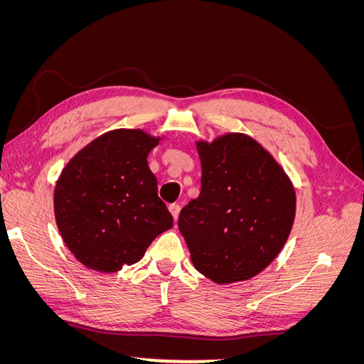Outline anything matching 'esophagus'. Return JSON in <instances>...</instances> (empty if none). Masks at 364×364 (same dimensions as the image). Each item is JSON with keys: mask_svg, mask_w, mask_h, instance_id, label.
Wrapping results in <instances>:
<instances>
[{"mask_svg": "<svg viewBox=\"0 0 364 364\" xmlns=\"http://www.w3.org/2000/svg\"><path fill=\"white\" fill-rule=\"evenodd\" d=\"M168 209H170V213H171L173 218H174V220H178L179 213H181V206H179L178 203H171V205L168 206Z\"/></svg>", "mask_w": 364, "mask_h": 364, "instance_id": "1", "label": "esophagus"}]
</instances>
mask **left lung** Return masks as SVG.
Here are the masks:
<instances>
[{
	"label": "left lung",
	"mask_w": 364,
	"mask_h": 364,
	"mask_svg": "<svg viewBox=\"0 0 364 364\" xmlns=\"http://www.w3.org/2000/svg\"><path fill=\"white\" fill-rule=\"evenodd\" d=\"M202 190L182 208L179 230L197 272L217 284L246 281L266 269L294 222V188L261 144L228 134L197 142Z\"/></svg>",
	"instance_id": "left-lung-1"
}]
</instances>
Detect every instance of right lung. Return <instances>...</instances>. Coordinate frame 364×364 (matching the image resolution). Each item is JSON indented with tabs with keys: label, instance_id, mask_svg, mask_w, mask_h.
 <instances>
[{
	"label": "right lung",
	"instance_id": "right-lung-1",
	"mask_svg": "<svg viewBox=\"0 0 364 364\" xmlns=\"http://www.w3.org/2000/svg\"><path fill=\"white\" fill-rule=\"evenodd\" d=\"M158 142L139 129L112 130L63 168L54 215L65 245L83 266L118 272L138 262L151 241L173 226L147 164Z\"/></svg>",
	"mask_w": 364,
	"mask_h": 364
}]
</instances>
